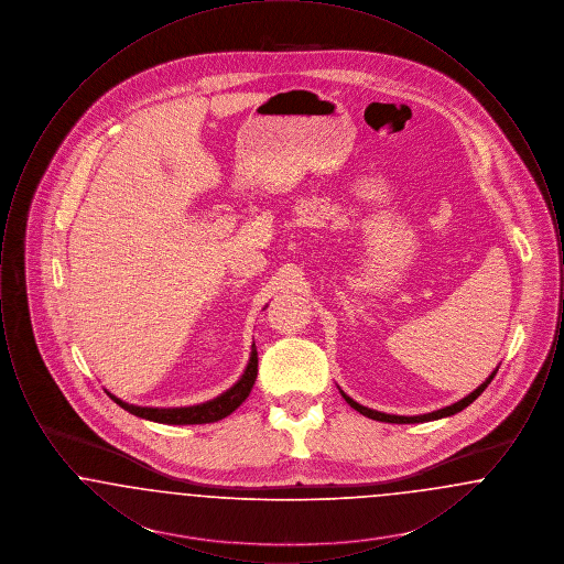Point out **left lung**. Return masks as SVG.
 Returning <instances> with one entry per match:
<instances>
[{
	"label": "left lung",
	"mask_w": 564,
	"mask_h": 564,
	"mask_svg": "<svg viewBox=\"0 0 564 564\" xmlns=\"http://www.w3.org/2000/svg\"><path fill=\"white\" fill-rule=\"evenodd\" d=\"M497 375V370L492 372V375L488 376L486 380H484L482 384L474 391V393H469L467 398H463L460 402L453 403V405H446V408H442V410H435V412H430V414H421V416H398V414H384V412H378V410H372V408H366V405H361V403L352 402L347 393H343V398H345V402L349 403L350 408H355L359 414H364V416H368V419H375V421H380V423H398V425H405V423H427V421H437V419H444V416H453L456 412H460L463 408H467L469 403L476 402L480 395H482L484 389L490 384V380L495 378Z\"/></svg>",
	"instance_id": "8db88e82"
}]
</instances>
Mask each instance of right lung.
Instances as JSON below:
<instances>
[{"label": "right lung", "instance_id": "1", "mask_svg": "<svg viewBox=\"0 0 564 564\" xmlns=\"http://www.w3.org/2000/svg\"><path fill=\"white\" fill-rule=\"evenodd\" d=\"M256 376H258V350H256V345H253L249 364L245 368V375L241 376V380L235 387H230L226 393H221L219 398L212 400V402L198 403V405H189V408H141V405L122 402V400H118L111 393H108V395L120 408L129 410L134 416H141V419H148V421H154V423H164V425H203V423L221 421L228 414H232L247 400V395L251 393Z\"/></svg>", "mask_w": 564, "mask_h": 564}]
</instances>
